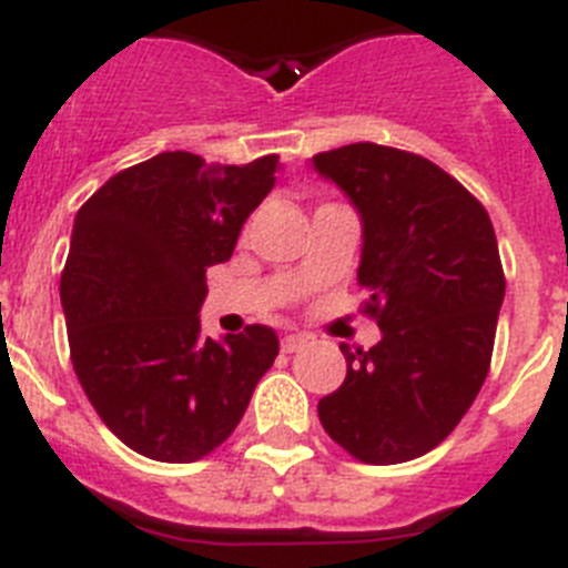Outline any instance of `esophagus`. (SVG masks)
<instances>
[{
    "instance_id": "34e87169",
    "label": "esophagus",
    "mask_w": 568,
    "mask_h": 568,
    "mask_svg": "<svg viewBox=\"0 0 568 568\" xmlns=\"http://www.w3.org/2000/svg\"><path fill=\"white\" fill-rule=\"evenodd\" d=\"M305 345H308V337H303V334H285V337H283V352L285 354L303 352Z\"/></svg>"
}]
</instances>
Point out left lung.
Returning <instances> with one entry per match:
<instances>
[{
    "label": "left lung",
    "instance_id": "8db88e82",
    "mask_svg": "<svg viewBox=\"0 0 568 568\" xmlns=\"http://www.w3.org/2000/svg\"><path fill=\"white\" fill-rule=\"evenodd\" d=\"M312 165L357 209V283L383 332L368 352L339 345L348 372L320 423L357 460H414L455 432L489 374L506 294L495 229L426 156L357 142Z\"/></svg>",
    "mask_w": 568,
    "mask_h": 568
}]
</instances>
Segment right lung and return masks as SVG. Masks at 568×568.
<instances>
[{
  "label": "right lung",
  "mask_w": 568,
  "mask_h": 568,
  "mask_svg": "<svg viewBox=\"0 0 568 568\" xmlns=\"http://www.w3.org/2000/svg\"><path fill=\"white\" fill-rule=\"evenodd\" d=\"M277 165L165 151L111 176L73 220L59 283L73 372L102 423L151 460L211 455L274 366L268 325L202 337L200 305L205 271L234 254Z\"/></svg>",
  "instance_id": "obj_1"
}]
</instances>
